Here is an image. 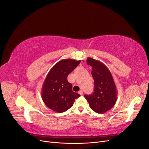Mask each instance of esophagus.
Wrapping results in <instances>:
<instances>
[{
	"label": "esophagus",
	"mask_w": 149,
	"mask_h": 149,
	"mask_svg": "<svg viewBox=\"0 0 149 149\" xmlns=\"http://www.w3.org/2000/svg\"><path fill=\"white\" fill-rule=\"evenodd\" d=\"M78 93L80 94L81 96H82V95H83V91H79L78 92Z\"/></svg>",
	"instance_id": "obj_1"
}]
</instances>
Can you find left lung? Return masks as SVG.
<instances>
[{"mask_svg": "<svg viewBox=\"0 0 149 149\" xmlns=\"http://www.w3.org/2000/svg\"><path fill=\"white\" fill-rule=\"evenodd\" d=\"M87 64L93 68L91 74L94 81V88L91 94H84V96L91 109L103 114L111 109L117 100L114 79L109 69L100 61L88 58Z\"/></svg>", "mask_w": 149, "mask_h": 149, "instance_id": "1", "label": "left lung"}]
</instances>
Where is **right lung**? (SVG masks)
Here are the masks:
<instances>
[{
    "mask_svg": "<svg viewBox=\"0 0 149 149\" xmlns=\"http://www.w3.org/2000/svg\"><path fill=\"white\" fill-rule=\"evenodd\" d=\"M81 61L62 60L54 65L45 80L42 96L45 105L57 112H65L73 106L80 95L72 90V84L67 80L68 74Z\"/></svg>",
    "mask_w": 149,
    "mask_h": 149,
    "instance_id": "right-lung-1",
    "label": "right lung"
}]
</instances>
